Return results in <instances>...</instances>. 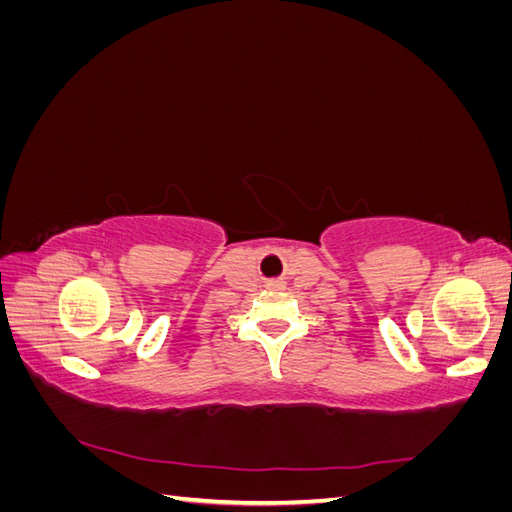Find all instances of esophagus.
<instances>
[{
	"label": "esophagus",
	"mask_w": 512,
	"mask_h": 512,
	"mask_svg": "<svg viewBox=\"0 0 512 512\" xmlns=\"http://www.w3.org/2000/svg\"><path fill=\"white\" fill-rule=\"evenodd\" d=\"M271 286H273V288H280V286H282V284H280V282H277V280H275V282H271Z\"/></svg>",
	"instance_id": "34e87169"
}]
</instances>
